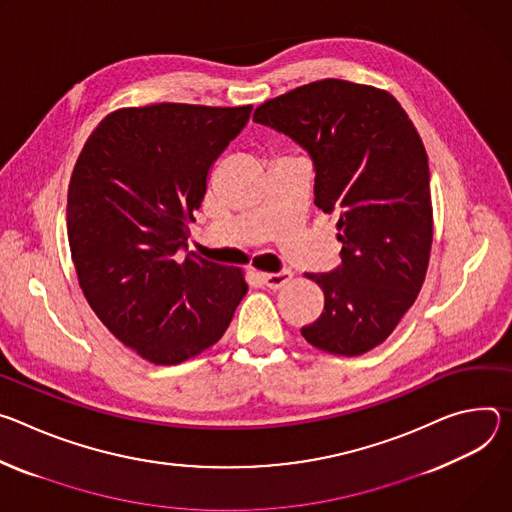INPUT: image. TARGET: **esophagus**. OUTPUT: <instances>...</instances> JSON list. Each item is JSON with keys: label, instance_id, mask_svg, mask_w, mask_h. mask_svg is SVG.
I'll list each match as a JSON object with an SVG mask.
<instances>
[{"label": "esophagus", "instance_id": "1", "mask_svg": "<svg viewBox=\"0 0 512 512\" xmlns=\"http://www.w3.org/2000/svg\"><path fill=\"white\" fill-rule=\"evenodd\" d=\"M291 276H293V272L291 270H280V272H266V274H262V282L264 285L268 287V289H272V291H276V289H282L287 285V282L291 280Z\"/></svg>", "mask_w": 512, "mask_h": 512}]
</instances>
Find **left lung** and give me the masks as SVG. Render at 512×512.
<instances>
[{"label":"left lung","instance_id":"left-lung-1","mask_svg":"<svg viewBox=\"0 0 512 512\" xmlns=\"http://www.w3.org/2000/svg\"><path fill=\"white\" fill-rule=\"evenodd\" d=\"M254 122L309 154L315 205L339 217L342 264L305 274L325 305L301 333L323 352L360 356L384 342L423 287L433 242L425 146L390 93L342 79L268 99Z\"/></svg>","mask_w":512,"mask_h":512}]
</instances>
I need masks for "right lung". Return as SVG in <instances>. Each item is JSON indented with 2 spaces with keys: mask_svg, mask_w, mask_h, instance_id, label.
Instances as JSON below:
<instances>
[{
  "mask_svg": "<svg viewBox=\"0 0 512 512\" xmlns=\"http://www.w3.org/2000/svg\"><path fill=\"white\" fill-rule=\"evenodd\" d=\"M252 105L156 103L109 113L87 138L67 197L83 295L120 342L154 364L213 346L248 293L240 268L187 250L213 162Z\"/></svg>",
  "mask_w": 512,
  "mask_h": 512,
  "instance_id": "obj_1",
  "label": "right lung"
}]
</instances>
